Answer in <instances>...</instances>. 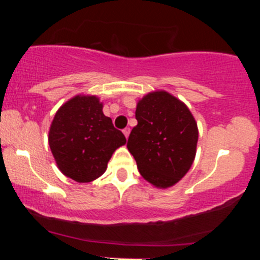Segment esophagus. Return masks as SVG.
Segmentation results:
<instances>
[{"mask_svg": "<svg viewBox=\"0 0 260 260\" xmlns=\"http://www.w3.org/2000/svg\"><path fill=\"white\" fill-rule=\"evenodd\" d=\"M129 132H131V129L129 128H124L123 129V134H124V137H126V138H128V136H129Z\"/></svg>", "mask_w": 260, "mask_h": 260, "instance_id": "34e87169", "label": "esophagus"}]
</instances>
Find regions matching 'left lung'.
Returning a JSON list of instances; mask_svg holds the SVG:
<instances>
[{"mask_svg":"<svg viewBox=\"0 0 260 260\" xmlns=\"http://www.w3.org/2000/svg\"><path fill=\"white\" fill-rule=\"evenodd\" d=\"M127 148L140 175L169 188L187 174L196 157L198 127L186 104L165 90L151 91L137 104Z\"/></svg>","mask_w":260,"mask_h":260,"instance_id":"8db88e82","label":"left lung"}]
</instances>
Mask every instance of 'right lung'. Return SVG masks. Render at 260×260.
I'll return each instance as SVG.
<instances>
[{"mask_svg":"<svg viewBox=\"0 0 260 260\" xmlns=\"http://www.w3.org/2000/svg\"><path fill=\"white\" fill-rule=\"evenodd\" d=\"M124 144L126 137L104 115L103 103L95 95H77L64 103L49 132L59 171L79 183L100 177L113 151Z\"/></svg>","mask_w":260,"mask_h":260,"instance_id":"obj_1","label":"right lung"}]
</instances>
